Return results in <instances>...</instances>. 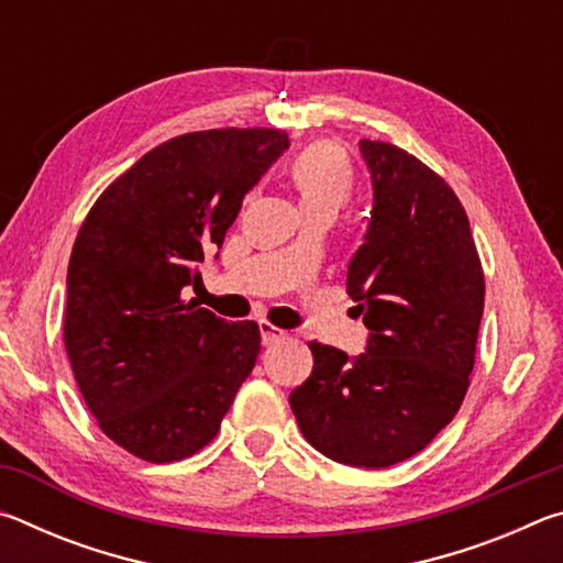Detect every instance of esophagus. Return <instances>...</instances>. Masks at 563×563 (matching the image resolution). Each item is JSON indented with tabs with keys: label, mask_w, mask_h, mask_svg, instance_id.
Masks as SVG:
<instances>
[{
	"label": "esophagus",
	"mask_w": 563,
	"mask_h": 563,
	"mask_svg": "<svg viewBox=\"0 0 563 563\" xmlns=\"http://www.w3.org/2000/svg\"><path fill=\"white\" fill-rule=\"evenodd\" d=\"M261 338H263V345H273V342H280L288 338V332L271 325L268 320H261Z\"/></svg>",
	"instance_id": "obj_1"
}]
</instances>
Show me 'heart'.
<instances>
[{"mask_svg": "<svg viewBox=\"0 0 563 563\" xmlns=\"http://www.w3.org/2000/svg\"><path fill=\"white\" fill-rule=\"evenodd\" d=\"M292 184L308 213H338L350 201L355 188L350 158L332 144L305 146L290 164Z\"/></svg>", "mask_w": 563, "mask_h": 563, "instance_id": "heart-1", "label": "heart"}]
</instances>
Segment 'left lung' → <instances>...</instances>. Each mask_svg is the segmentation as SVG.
<instances>
[{"instance_id":"obj_1","label":"left lung","mask_w":563,"mask_h":563,"mask_svg":"<svg viewBox=\"0 0 563 563\" xmlns=\"http://www.w3.org/2000/svg\"><path fill=\"white\" fill-rule=\"evenodd\" d=\"M373 213L347 268L369 330L357 357L312 340V373L290 393L300 432L330 460L379 470L422 452L470 387L484 273L470 218L430 166L385 141H360Z\"/></svg>"}]
</instances>
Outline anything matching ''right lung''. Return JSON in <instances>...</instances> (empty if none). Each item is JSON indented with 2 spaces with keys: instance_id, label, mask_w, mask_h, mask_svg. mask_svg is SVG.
<instances>
[{
  "instance_id": "obj_1",
  "label": "right lung",
  "mask_w": 563,
  "mask_h": 563,
  "mask_svg": "<svg viewBox=\"0 0 563 563\" xmlns=\"http://www.w3.org/2000/svg\"><path fill=\"white\" fill-rule=\"evenodd\" d=\"M288 144L278 129L184 133L84 218L66 275V355L101 432L139 460L203 450L255 367L258 322H225L180 295Z\"/></svg>"
}]
</instances>
